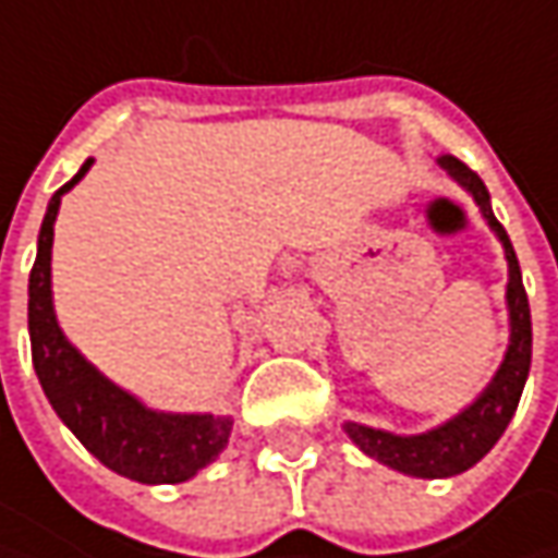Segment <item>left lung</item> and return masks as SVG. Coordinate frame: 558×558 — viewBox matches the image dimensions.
Masks as SVG:
<instances>
[{"instance_id":"8db88e82","label":"left lung","mask_w":558,"mask_h":558,"mask_svg":"<svg viewBox=\"0 0 558 558\" xmlns=\"http://www.w3.org/2000/svg\"><path fill=\"white\" fill-rule=\"evenodd\" d=\"M438 163L475 198L487 226L504 242L506 264H509V282H506L509 348H506L500 369L490 378V385L478 395V400L472 407H465L460 416L447 418L444 425L432 428V432L391 435V432H381V428L344 422L348 438L354 440L366 457L385 462V465H391L403 475H413V478H450V475H460V472L472 469L475 462L482 460L484 453L500 440L509 418L515 416V407H519L522 391H525L527 369H531V307H527L522 269H519V257L512 251V242H509L506 229L490 210V195L484 189L482 177L475 170H469L453 155H444Z\"/></svg>"}]
</instances>
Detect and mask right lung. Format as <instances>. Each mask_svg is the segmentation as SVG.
<instances>
[{
  "label": "right lung",
  "mask_w": 558,
  "mask_h": 558,
  "mask_svg": "<svg viewBox=\"0 0 558 558\" xmlns=\"http://www.w3.org/2000/svg\"><path fill=\"white\" fill-rule=\"evenodd\" d=\"M93 158L76 170L71 183L52 195L39 226L36 260L31 269V326L33 369L49 397L58 418L71 428L76 440L105 462L111 472L140 484H180L198 475L207 462L220 457L232 418L214 413H158L142 400L118 388L98 373L86 356L64 338L52 307V235L61 195L71 192Z\"/></svg>",
  "instance_id": "1"
}]
</instances>
